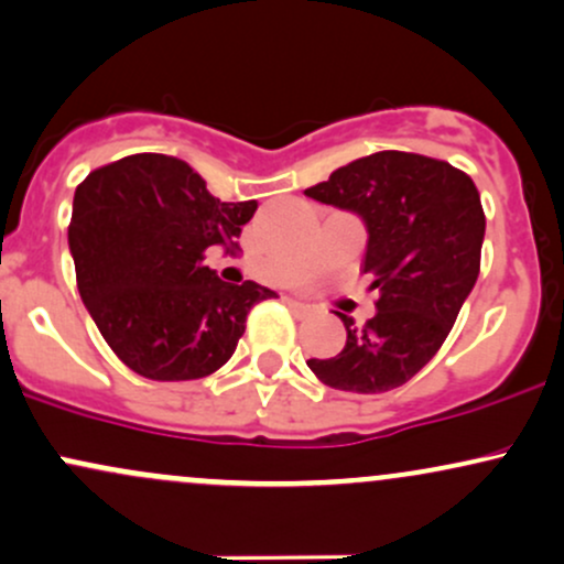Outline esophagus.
I'll use <instances>...</instances> for the list:
<instances>
[{"label": "esophagus", "instance_id": "34e87169", "mask_svg": "<svg viewBox=\"0 0 564 564\" xmlns=\"http://www.w3.org/2000/svg\"><path fill=\"white\" fill-rule=\"evenodd\" d=\"M291 307L296 310V313H310V304L307 302H300V300H291Z\"/></svg>", "mask_w": 564, "mask_h": 564}]
</instances>
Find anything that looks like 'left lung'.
<instances>
[{"instance_id": "obj_1", "label": "left lung", "mask_w": 564, "mask_h": 564, "mask_svg": "<svg viewBox=\"0 0 564 564\" xmlns=\"http://www.w3.org/2000/svg\"><path fill=\"white\" fill-rule=\"evenodd\" d=\"M304 196L364 219V273L379 289L377 315L358 328L339 313L345 349L310 358V371L334 390L390 392L435 358L475 289L485 238L480 193L445 161L379 151L339 166Z\"/></svg>"}]
</instances>
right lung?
Listing matches in <instances>:
<instances>
[{"instance_id": "obj_1", "label": "right lung", "mask_w": 564, "mask_h": 564, "mask_svg": "<svg viewBox=\"0 0 564 564\" xmlns=\"http://www.w3.org/2000/svg\"><path fill=\"white\" fill-rule=\"evenodd\" d=\"M257 200L225 204L183 159L134 153L89 172L74 193L68 249L102 339L140 377L204 379L236 352L246 315L275 291L219 281L209 246L236 254Z\"/></svg>"}]
</instances>
